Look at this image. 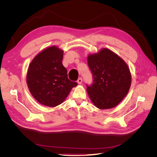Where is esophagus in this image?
<instances>
[{
  "mask_svg": "<svg viewBox=\"0 0 157 157\" xmlns=\"http://www.w3.org/2000/svg\"><path fill=\"white\" fill-rule=\"evenodd\" d=\"M77 82H78V84H81L82 82V78H80V77L78 78V80H77Z\"/></svg>",
  "mask_w": 157,
  "mask_h": 157,
  "instance_id": "obj_1",
  "label": "esophagus"
}]
</instances>
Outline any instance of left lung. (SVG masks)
Returning a JSON list of instances; mask_svg holds the SVG:
<instances>
[{
	"instance_id": "8db88e82",
	"label": "left lung",
	"mask_w": 157,
	"mask_h": 157,
	"mask_svg": "<svg viewBox=\"0 0 157 157\" xmlns=\"http://www.w3.org/2000/svg\"><path fill=\"white\" fill-rule=\"evenodd\" d=\"M92 75L91 85L86 84L87 92L94 104L101 109L117 106L129 91L131 75L128 65L112 51L102 49L88 58Z\"/></svg>"
}]
</instances>
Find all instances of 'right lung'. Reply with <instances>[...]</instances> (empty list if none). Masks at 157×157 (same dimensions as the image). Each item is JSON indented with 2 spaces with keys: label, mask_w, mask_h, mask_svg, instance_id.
Instances as JSON below:
<instances>
[{
  "label": "right lung",
  "mask_w": 157,
  "mask_h": 157,
  "mask_svg": "<svg viewBox=\"0 0 157 157\" xmlns=\"http://www.w3.org/2000/svg\"><path fill=\"white\" fill-rule=\"evenodd\" d=\"M63 54V50L57 47H50L38 54L28 69V88L42 105H59L77 85L68 78L67 71L62 63Z\"/></svg>",
  "instance_id": "1"
}]
</instances>
